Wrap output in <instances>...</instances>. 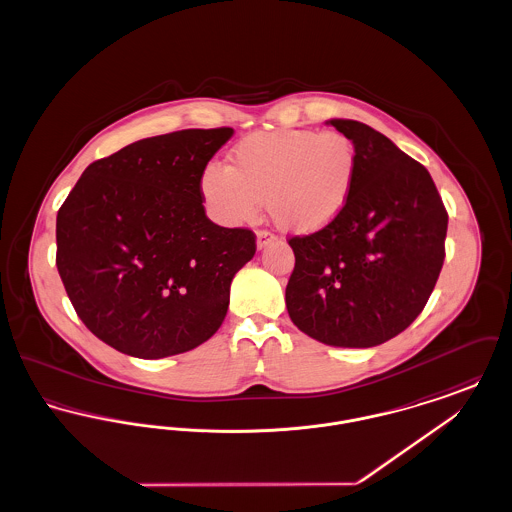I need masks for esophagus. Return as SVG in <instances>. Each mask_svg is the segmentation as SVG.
<instances>
[{
  "label": "esophagus",
  "mask_w": 512,
  "mask_h": 512,
  "mask_svg": "<svg viewBox=\"0 0 512 512\" xmlns=\"http://www.w3.org/2000/svg\"><path fill=\"white\" fill-rule=\"evenodd\" d=\"M276 236L270 234L268 230H259L257 232V249H265L267 245L274 244Z\"/></svg>",
  "instance_id": "esophagus-1"
}]
</instances>
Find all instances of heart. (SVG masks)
<instances>
[{
    "mask_svg": "<svg viewBox=\"0 0 512 512\" xmlns=\"http://www.w3.org/2000/svg\"><path fill=\"white\" fill-rule=\"evenodd\" d=\"M357 174V147L343 132H257L230 151L228 169L217 163L203 169L199 194L224 224L251 222L267 201L280 230L309 236L340 219Z\"/></svg>",
    "mask_w": 512,
    "mask_h": 512,
    "instance_id": "heart-1",
    "label": "heart"
}]
</instances>
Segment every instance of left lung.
<instances>
[{"mask_svg": "<svg viewBox=\"0 0 512 512\" xmlns=\"http://www.w3.org/2000/svg\"><path fill=\"white\" fill-rule=\"evenodd\" d=\"M353 140L359 174L330 228L293 236L286 307L293 324L334 347H374L413 324L445 259L447 211L418 161L363 122L328 121Z\"/></svg>", "mask_w": 512, "mask_h": 512, "instance_id": "8db88e82", "label": "left lung"}]
</instances>
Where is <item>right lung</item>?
I'll return each mask as SVG.
<instances>
[{"label": "right lung", "mask_w": 512, "mask_h": 512, "mask_svg": "<svg viewBox=\"0 0 512 512\" xmlns=\"http://www.w3.org/2000/svg\"><path fill=\"white\" fill-rule=\"evenodd\" d=\"M232 128L153 136L94 161L57 213V270L76 315L124 355L163 359L209 340L255 234L205 215L199 176Z\"/></svg>", "instance_id": "1"}]
</instances>
